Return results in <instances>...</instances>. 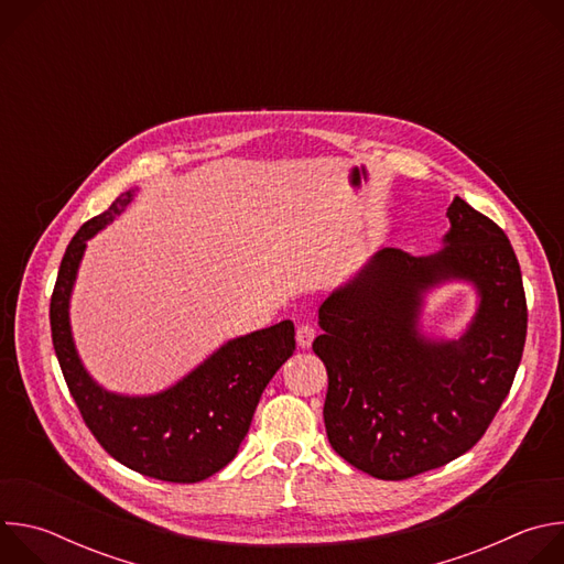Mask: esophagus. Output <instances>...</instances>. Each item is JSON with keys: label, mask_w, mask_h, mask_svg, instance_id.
<instances>
[{"label": "esophagus", "mask_w": 564, "mask_h": 564, "mask_svg": "<svg viewBox=\"0 0 564 564\" xmlns=\"http://www.w3.org/2000/svg\"><path fill=\"white\" fill-rule=\"evenodd\" d=\"M312 341H314V328L307 326V324H301L296 328V344H299V348H310Z\"/></svg>", "instance_id": "1"}]
</instances>
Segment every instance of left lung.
<instances>
[{"instance_id": "left-lung-1", "label": "left lung", "mask_w": 564, "mask_h": 564, "mask_svg": "<svg viewBox=\"0 0 564 564\" xmlns=\"http://www.w3.org/2000/svg\"><path fill=\"white\" fill-rule=\"evenodd\" d=\"M442 250L383 248L318 307L312 350L328 370L333 448L379 479H406L464 455L513 383L527 337L522 274L507 234L459 196ZM464 282L476 312L457 338L423 330L427 296Z\"/></svg>"}]
</instances>
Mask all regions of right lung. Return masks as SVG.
Here are the masks:
<instances>
[{"label":"right lung","mask_w":564,"mask_h":564,"mask_svg":"<svg viewBox=\"0 0 564 564\" xmlns=\"http://www.w3.org/2000/svg\"><path fill=\"white\" fill-rule=\"evenodd\" d=\"M122 192L68 243L51 296L53 348L66 386L102 448L131 470L194 485L225 468L246 440L259 399L294 352L290 318L220 344L172 386L151 394L113 392L79 357L70 330V294L87 243L138 196Z\"/></svg>","instance_id":"add662e5"}]
</instances>
